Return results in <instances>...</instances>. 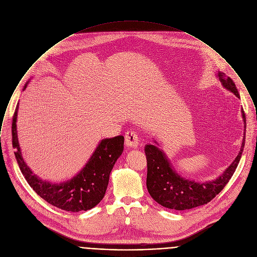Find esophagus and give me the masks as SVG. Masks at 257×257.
Instances as JSON below:
<instances>
[{
    "label": "esophagus",
    "mask_w": 257,
    "mask_h": 257,
    "mask_svg": "<svg viewBox=\"0 0 257 257\" xmlns=\"http://www.w3.org/2000/svg\"><path fill=\"white\" fill-rule=\"evenodd\" d=\"M125 144L130 148H137L139 144L138 135L134 131H128L125 135Z\"/></svg>",
    "instance_id": "esophagus-1"
}]
</instances>
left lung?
<instances>
[{
    "mask_svg": "<svg viewBox=\"0 0 257 257\" xmlns=\"http://www.w3.org/2000/svg\"><path fill=\"white\" fill-rule=\"evenodd\" d=\"M216 75L225 89L240 98L237 88L230 77L220 71H218ZM241 113L244 123V133L240 151L223 173L213 180L195 182L182 177L176 172L167 155L160 148L161 146L159 147L156 140H154V145L147 144L145 146L147 158L146 184L148 192L153 200L165 207L176 210H185L205 205L218 195L235 172L245 144L244 135L246 120L243 109H241Z\"/></svg>",
    "mask_w": 257,
    "mask_h": 257,
    "instance_id": "8db88e82",
    "label": "left lung"
}]
</instances>
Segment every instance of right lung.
Instances as JSON below:
<instances>
[{
  "label": "right lung",
  "instance_id": "obj_1",
  "mask_svg": "<svg viewBox=\"0 0 257 257\" xmlns=\"http://www.w3.org/2000/svg\"><path fill=\"white\" fill-rule=\"evenodd\" d=\"M29 81L24 86L25 90ZM19 103L16 107L12 136L13 147L19 167L33 190L49 204L60 209L72 212L88 210L98 205L105 195L110 173L117 159L124 149V137L119 135L114 138L103 139L82 170L72 179L59 184H52L39 178L25 162L17 133V116Z\"/></svg>",
  "mask_w": 257,
  "mask_h": 257
}]
</instances>
